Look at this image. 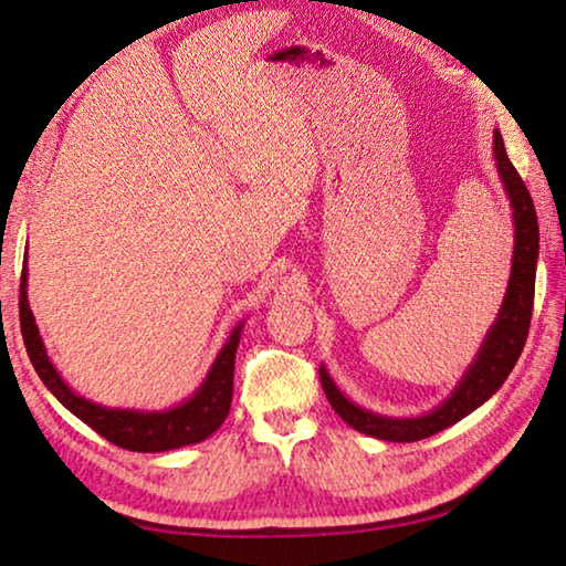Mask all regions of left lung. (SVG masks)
Returning a JSON list of instances; mask_svg holds the SVG:
<instances>
[{"mask_svg":"<svg viewBox=\"0 0 566 566\" xmlns=\"http://www.w3.org/2000/svg\"><path fill=\"white\" fill-rule=\"evenodd\" d=\"M494 159L496 169H500L502 185L506 189V197H510L514 209L512 274L510 284H506L502 310L496 314V322L486 332L482 349H479L476 359L469 364L467 375L454 387L452 395L424 417L397 419L361 409L344 397L327 375V369L319 367L322 389L327 395L332 409L361 434L385 439V442H419V439L442 432V429L464 419L469 411L482 407L504 385V379L510 377L516 359H520L532 322L536 256H539V224H536V212L530 191H526L522 177L516 175L514 165L506 157L500 132L494 134Z\"/></svg>","mask_w":566,"mask_h":566,"instance_id":"left-lung-1","label":"left lung"}]
</instances>
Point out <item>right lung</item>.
Masks as SVG:
<instances>
[{
    "label": "right lung",
    "instance_id": "right-lung-1",
    "mask_svg": "<svg viewBox=\"0 0 566 566\" xmlns=\"http://www.w3.org/2000/svg\"><path fill=\"white\" fill-rule=\"evenodd\" d=\"M19 324H22V337L27 354H30L32 367L44 381V387L62 401V405L80 417L84 424L102 434L107 442L117 444L129 452H167V449L197 444L214 434L232 407L234 391V354L242 337V324H237L229 334L222 352L209 369L195 395L187 401L161 409V411H139V409H109L84 399L64 385L60 371L46 357V349L34 324V314L27 300V262L22 266V284H19Z\"/></svg>",
    "mask_w": 566,
    "mask_h": 566
}]
</instances>
